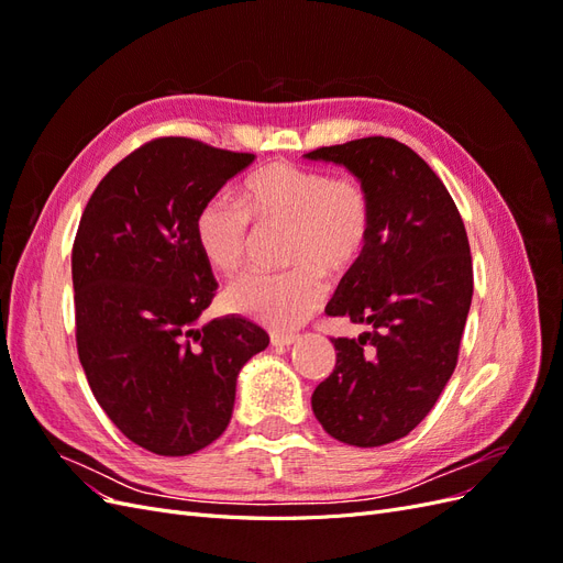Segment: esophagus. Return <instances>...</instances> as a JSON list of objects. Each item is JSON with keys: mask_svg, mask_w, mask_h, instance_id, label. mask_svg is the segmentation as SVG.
<instances>
[{"mask_svg": "<svg viewBox=\"0 0 563 563\" xmlns=\"http://www.w3.org/2000/svg\"><path fill=\"white\" fill-rule=\"evenodd\" d=\"M296 338L298 335H294V333H272L269 343H272V347H288L296 343Z\"/></svg>", "mask_w": 563, "mask_h": 563, "instance_id": "obj_1", "label": "esophagus"}]
</instances>
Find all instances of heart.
I'll use <instances>...</instances> for the list:
<instances>
[{
	"instance_id": "1",
	"label": "heart",
	"mask_w": 563,
	"mask_h": 563,
	"mask_svg": "<svg viewBox=\"0 0 563 563\" xmlns=\"http://www.w3.org/2000/svg\"><path fill=\"white\" fill-rule=\"evenodd\" d=\"M288 225L286 263L279 275L255 272L234 282L225 305L272 329H294L327 296L321 269L340 275L362 258L371 234V199L352 176H329L286 162L269 164L246 178L240 203L209 199L197 213V249L220 275H236L249 258L251 220Z\"/></svg>"
}]
</instances>
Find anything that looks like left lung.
<instances>
[{
	"mask_svg": "<svg viewBox=\"0 0 563 563\" xmlns=\"http://www.w3.org/2000/svg\"><path fill=\"white\" fill-rule=\"evenodd\" d=\"M305 157L345 166L371 199L366 249L327 305L329 317L371 331L331 340L335 368L317 385L312 411L343 444H391L432 411L457 364L474 288L467 232L444 183L395 139Z\"/></svg>",
	"mask_w": 563,
	"mask_h": 563,
	"instance_id": "8db88e82",
	"label": "left lung"
}]
</instances>
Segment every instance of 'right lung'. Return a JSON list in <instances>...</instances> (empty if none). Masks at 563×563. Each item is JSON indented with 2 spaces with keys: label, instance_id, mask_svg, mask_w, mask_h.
<instances>
[{
  "label": "right lung",
  "instance_id": "right-lung-1",
  "mask_svg": "<svg viewBox=\"0 0 563 563\" xmlns=\"http://www.w3.org/2000/svg\"><path fill=\"white\" fill-rule=\"evenodd\" d=\"M253 159L180 135L150 141L110 168L79 220V362L117 430L157 455L213 444L236 376L269 343L242 317L197 327L218 286L197 249V213Z\"/></svg>",
  "mask_w": 563,
  "mask_h": 563
}]
</instances>
